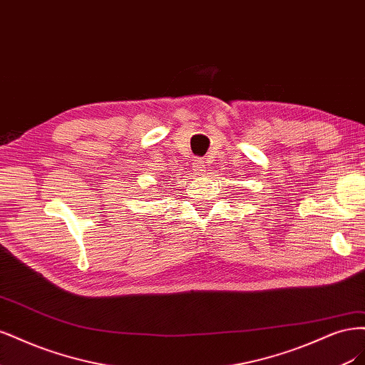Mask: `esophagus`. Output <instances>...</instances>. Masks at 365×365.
<instances>
[{
  "instance_id": "34e87169",
  "label": "esophagus",
  "mask_w": 365,
  "mask_h": 365,
  "mask_svg": "<svg viewBox=\"0 0 365 365\" xmlns=\"http://www.w3.org/2000/svg\"><path fill=\"white\" fill-rule=\"evenodd\" d=\"M206 162L205 160H202V159H197V160H194V171H195V174H198V175H202V174H205L206 173Z\"/></svg>"
}]
</instances>
